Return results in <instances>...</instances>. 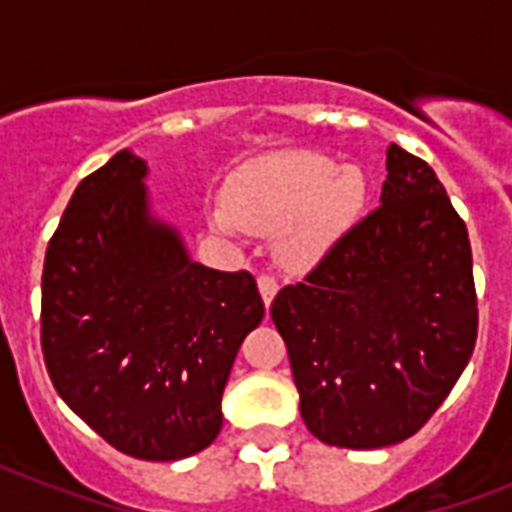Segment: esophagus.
I'll use <instances>...</instances> for the list:
<instances>
[{
	"label": "esophagus",
	"instance_id": "34e87169",
	"mask_svg": "<svg viewBox=\"0 0 512 512\" xmlns=\"http://www.w3.org/2000/svg\"><path fill=\"white\" fill-rule=\"evenodd\" d=\"M257 289H260L263 303L271 308L273 297H276V292H279V281L273 279V276H260V279H257Z\"/></svg>",
	"mask_w": 512,
	"mask_h": 512
}]
</instances>
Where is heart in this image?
<instances>
[{
  "label": "heart",
  "instance_id": "1",
  "mask_svg": "<svg viewBox=\"0 0 512 512\" xmlns=\"http://www.w3.org/2000/svg\"><path fill=\"white\" fill-rule=\"evenodd\" d=\"M366 191V175L356 164L335 167L313 151H279L233 172L225 199H217L207 217L225 239L273 233L279 263L308 271L361 220Z\"/></svg>",
  "mask_w": 512,
  "mask_h": 512
}]
</instances>
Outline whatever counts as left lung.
Returning a JSON list of instances; mask_svg holds the SVG:
<instances>
[{
    "instance_id": "left-lung-1",
    "label": "left lung",
    "mask_w": 512,
    "mask_h": 512,
    "mask_svg": "<svg viewBox=\"0 0 512 512\" xmlns=\"http://www.w3.org/2000/svg\"><path fill=\"white\" fill-rule=\"evenodd\" d=\"M385 170L380 207L271 305L305 428L342 449L414 436L476 345L468 228L422 159L390 143Z\"/></svg>"
}]
</instances>
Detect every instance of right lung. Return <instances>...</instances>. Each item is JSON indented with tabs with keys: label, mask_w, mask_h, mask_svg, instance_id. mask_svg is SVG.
<instances>
[{
	"label": "right lung",
	"mask_w": 512,
	"mask_h": 512,
	"mask_svg": "<svg viewBox=\"0 0 512 512\" xmlns=\"http://www.w3.org/2000/svg\"><path fill=\"white\" fill-rule=\"evenodd\" d=\"M130 148L76 185L42 273V350L58 396L119 452L172 462L223 428V390L265 305L247 271L196 263L156 215Z\"/></svg>",
	"instance_id": "obj_1"
}]
</instances>
